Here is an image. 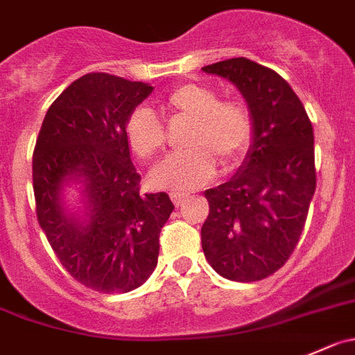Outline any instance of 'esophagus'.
Returning <instances> with one entry per match:
<instances>
[{"label":"esophagus","mask_w":355,"mask_h":355,"mask_svg":"<svg viewBox=\"0 0 355 355\" xmlns=\"http://www.w3.org/2000/svg\"><path fill=\"white\" fill-rule=\"evenodd\" d=\"M170 196H171V201H173L177 206L184 205V202L189 199V194H185V192H171Z\"/></svg>","instance_id":"esophagus-1"}]
</instances>
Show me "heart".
<instances>
[{
    "mask_svg": "<svg viewBox=\"0 0 355 355\" xmlns=\"http://www.w3.org/2000/svg\"><path fill=\"white\" fill-rule=\"evenodd\" d=\"M173 114L191 119L189 149L173 154L157 164L150 182L161 189L187 191L205 185L216 173V161L225 170L243 159L253 135L250 111L239 101H218L213 88L185 83L168 94L164 101ZM130 149L140 159H150L164 147V130L150 109L139 107L125 126Z\"/></svg>",
    "mask_w": 355,
    "mask_h": 355,
    "instance_id": "b5f03b06",
    "label": "heart"
}]
</instances>
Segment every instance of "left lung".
<instances>
[{
	"label": "left lung",
	"mask_w": 355,
	"mask_h": 355,
	"mask_svg": "<svg viewBox=\"0 0 355 355\" xmlns=\"http://www.w3.org/2000/svg\"><path fill=\"white\" fill-rule=\"evenodd\" d=\"M202 71L236 86L253 123L239 170L205 191L202 251L225 279H265L286 263L307 220L315 192L314 130L293 88L272 69L237 57Z\"/></svg>",
	"instance_id": "1"
}]
</instances>
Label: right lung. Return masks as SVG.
Returning <instances> with one entry per match:
<instances>
[{
    "mask_svg": "<svg viewBox=\"0 0 355 355\" xmlns=\"http://www.w3.org/2000/svg\"><path fill=\"white\" fill-rule=\"evenodd\" d=\"M153 90L105 72L81 76L50 105L34 147L37 222L64 269L101 293H128L149 279L175 209L166 192L140 194L125 137Z\"/></svg>",
    "mask_w": 355,
    "mask_h": 355,
    "instance_id": "1",
    "label": "right lung"
}]
</instances>
